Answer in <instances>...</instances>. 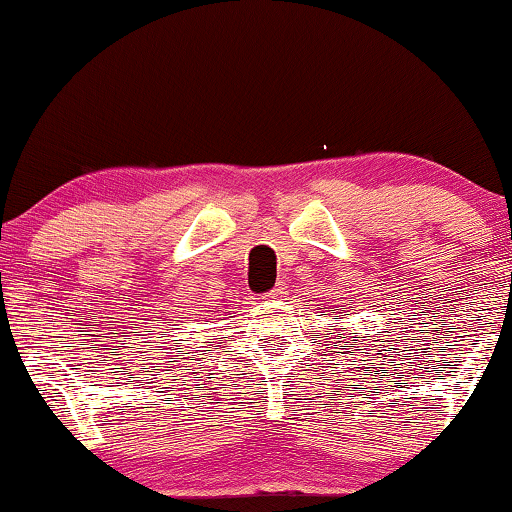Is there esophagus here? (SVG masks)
Returning <instances> with one entry per match:
<instances>
[{
	"label": "esophagus",
	"instance_id": "34e87169",
	"mask_svg": "<svg viewBox=\"0 0 512 512\" xmlns=\"http://www.w3.org/2000/svg\"><path fill=\"white\" fill-rule=\"evenodd\" d=\"M283 297H285V287L283 285H276V287H273V290H269V292L264 294L266 301H280Z\"/></svg>",
	"mask_w": 512,
	"mask_h": 512
}]
</instances>
